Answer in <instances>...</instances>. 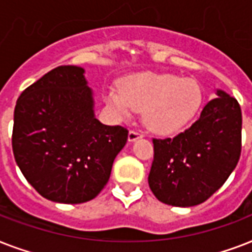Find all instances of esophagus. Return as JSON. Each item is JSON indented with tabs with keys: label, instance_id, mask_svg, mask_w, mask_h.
<instances>
[{
	"label": "esophagus",
	"instance_id": "1",
	"mask_svg": "<svg viewBox=\"0 0 252 252\" xmlns=\"http://www.w3.org/2000/svg\"><path fill=\"white\" fill-rule=\"evenodd\" d=\"M142 136H144V134H142V132H140V130L130 129L129 133H128V141L133 142L136 141V140H138V138H141Z\"/></svg>",
	"mask_w": 252,
	"mask_h": 252
}]
</instances>
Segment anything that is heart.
Wrapping results in <instances>:
<instances>
[{"mask_svg": "<svg viewBox=\"0 0 252 252\" xmlns=\"http://www.w3.org/2000/svg\"><path fill=\"white\" fill-rule=\"evenodd\" d=\"M203 95L195 81L168 73L140 72L126 76L118 90H108L106 102L118 116L129 118L144 110V123L154 133L174 134L195 119Z\"/></svg>", "mask_w": 252, "mask_h": 252, "instance_id": "b5f03b06", "label": "heart"}]
</instances>
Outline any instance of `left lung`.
<instances>
[{
  "mask_svg": "<svg viewBox=\"0 0 252 252\" xmlns=\"http://www.w3.org/2000/svg\"><path fill=\"white\" fill-rule=\"evenodd\" d=\"M200 118L172 138H153L149 187L162 203L193 207L221 188L241 157L242 111L222 90Z\"/></svg>",
  "mask_w": 252,
  "mask_h": 252,
  "instance_id": "1",
  "label": "left lung"
}]
</instances>
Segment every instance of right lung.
<instances>
[{
	"label": "right lung",
	"instance_id": "right-lung-1",
	"mask_svg": "<svg viewBox=\"0 0 252 252\" xmlns=\"http://www.w3.org/2000/svg\"><path fill=\"white\" fill-rule=\"evenodd\" d=\"M85 70L61 65L29 86L14 110V158L31 186L56 203L93 200L128 140L122 126L95 118Z\"/></svg>",
	"mask_w": 252,
	"mask_h": 252
}]
</instances>
